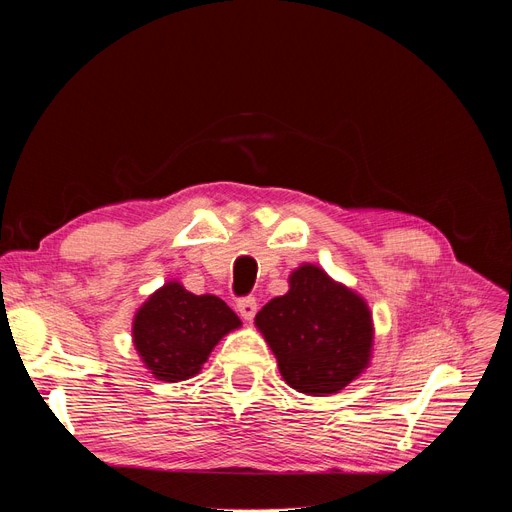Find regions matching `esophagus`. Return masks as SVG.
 I'll return each instance as SVG.
<instances>
[{"label": "esophagus", "instance_id": "esophagus-1", "mask_svg": "<svg viewBox=\"0 0 512 512\" xmlns=\"http://www.w3.org/2000/svg\"><path fill=\"white\" fill-rule=\"evenodd\" d=\"M256 309H258V305H256V299H254V297H245V299H241V301L237 303V312H239L241 318L247 320V322H250V320L256 316Z\"/></svg>", "mask_w": 512, "mask_h": 512}]
</instances>
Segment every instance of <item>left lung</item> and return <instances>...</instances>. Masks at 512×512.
<instances>
[{"label":"left lung","mask_w":512,"mask_h":512,"mask_svg":"<svg viewBox=\"0 0 512 512\" xmlns=\"http://www.w3.org/2000/svg\"><path fill=\"white\" fill-rule=\"evenodd\" d=\"M256 329L294 391L335 395L359 378L374 354L367 301L312 262L288 275V292L256 314Z\"/></svg>","instance_id":"obj_1"}]
</instances>
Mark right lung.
<instances>
[{"instance_id": "obj_1", "label": "right lung", "mask_w": 512, "mask_h": 512, "mask_svg": "<svg viewBox=\"0 0 512 512\" xmlns=\"http://www.w3.org/2000/svg\"><path fill=\"white\" fill-rule=\"evenodd\" d=\"M239 327V316L220 297L170 280L136 309L132 344L153 378L181 382L200 374L220 339Z\"/></svg>"}]
</instances>
